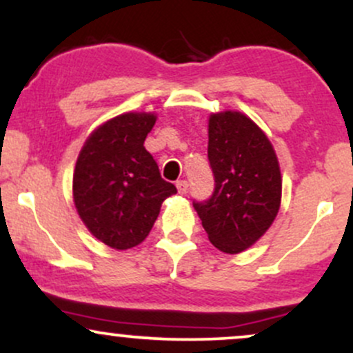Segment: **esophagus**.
Returning <instances> with one entry per match:
<instances>
[{"instance_id": "34e87169", "label": "esophagus", "mask_w": 353, "mask_h": 353, "mask_svg": "<svg viewBox=\"0 0 353 353\" xmlns=\"http://www.w3.org/2000/svg\"><path fill=\"white\" fill-rule=\"evenodd\" d=\"M176 185H177V190H179V194H185L189 190V182L184 181V179L177 181Z\"/></svg>"}]
</instances>
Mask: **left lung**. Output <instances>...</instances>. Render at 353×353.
<instances>
[{
    "label": "left lung",
    "instance_id": "8db88e82",
    "mask_svg": "<svg viewBox=\"0 0 353 353\" xmlns=\"http://www.w3.org/2000/svg\"><path fill=\"white\" fill-rule=\"evenodd\" d=\"M208 157L214 192L194 201L209 241L225 254H239L259 241L281 208L282 179L267 136L236 111L209 119Z\"/></svg>",
    "mask_w": 353,
    "mask_h": 353
}]
</instances>
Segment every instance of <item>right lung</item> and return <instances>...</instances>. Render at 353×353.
I'll list each match as a JSON object with an SVG mask.
<instances>
[{
	"label": "right lung",
	"instance_id": "obj_1",
	"mask_svg": "<svg viewBox=\"0 0 353 353\" xmlns=\"http://www.w3.org/2000/svg\"><path fill=\"white\" fill-rule=\"evenodd\" d=\"M156 116L128 112L99 125L81 149L72 194L79 217L94 237L112 249L144 241L176 185L161 177L145 151Z\"/></svg>",
	"mask_w": 353,
	"mask_h": 353
}]
</instances>
